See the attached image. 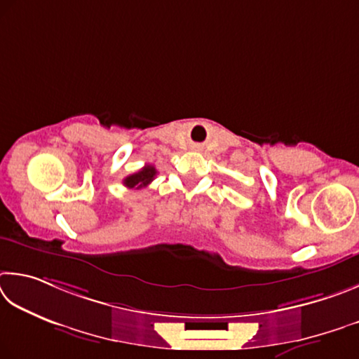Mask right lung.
I'll return each instance as SVG.
<instances>
[{
  "label": "right lung",
  "instance_id": "right-lung-1",
  "mask_svg": "<svg viewBox=\"0 0 359 359\" xmlns=\"http://www.w3.org/2000/svg\"><path fill=\"white\" fill-rule=\"evenodd\" d=\"M156 175L157 170L154 168V165H144L137 173L126 176L123 184L129 187V189H143V187H147L154 180Z\"/></svg>",
  "mask_w": 359,
  "mask_h": 359
}]
</instances>
